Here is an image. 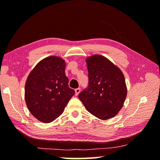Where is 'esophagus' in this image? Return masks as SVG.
Wrapping results in <instances>:
<instances>
[{
  "label": "esophagus",
  "instance_id": "esophagus-1",
  "mask_svg": "<svg viewBox=\"0 0 160 160\" xmlns=\"http://www.w3.org/2000/svg\"><path fill=\"white\" fill-rule=\"evenodd\" d=\"M75 92H76V96H78V94L80 92V88H77V89H75Z\"/></svg>",
  "mask_w": 160,
  "mask_h": 160
}]
</instances>
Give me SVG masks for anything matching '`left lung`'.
Segmentation results:
<instances>
[{"mask_svg":"<svg viewBox=\"0 0 160 160\" xmlns=\"http://www.w3.org/2000/svg\"><path fill=\"white\" fill-rule=\"evenodd\" d=\"M89 87L78 96L87 110L100 120L115 117L127 95L125 78L120 68L103 56L86 59Z\"/></svg>","mask_w":160,"mask_h":160,"instance_id":"1","label":"left lung"}]
</instances>
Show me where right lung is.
<instances>
[{"label": "right lung", "instance_id": "obj_1", "mask_svg": "<svg viewBox=\"0 0 160 160\" xmlns=\"http://www.w3.org/2000/svg\"><path fill=\"white\" fill-rule=\"evenodd\" d=\"M66 63L55 56L40 60L27 78L25 99L29 111L37 120L49 123L63 113L75 91L69 87Z\"/></svg>", "mask_w": 160, "mask_h": 160}]
</instances>
